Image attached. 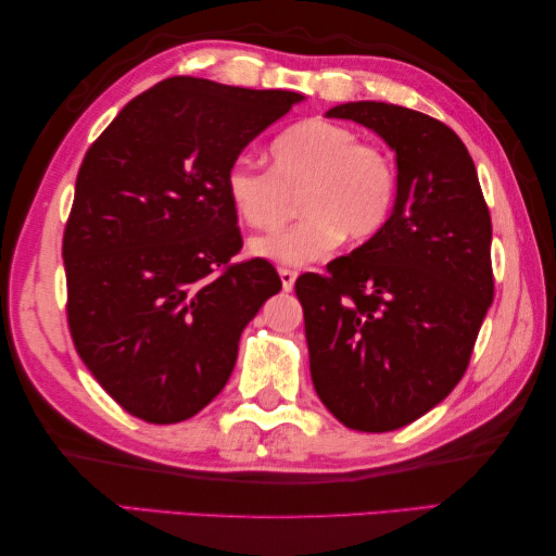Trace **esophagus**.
Instances as JSON below:
<instances>
[{
	"mask_svg": "<svg viewBox=\"0 0 556 556\" xmlns=\"http://www.w3.org/2000/svg\"><path fill=\"white\" fill-rule=\"evenodd\" d=\"M278 276H280V283H283V290H293L295 278H298V273L293 268H278Z\"/></svg>",
	"mask_w": 556,
	"mask_h": 556,
	"instance_id": "1",
	"label": "esophagus"
}]
</instances>
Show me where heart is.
Here are the masks:
<instances>
[{"mask_svg":"<svg viewBox=\"0 0 556 556\" xmlns=\"http://www.w3.org/2000/svg\"><path fill=\"white\" fill-rule=\"evenodd\" d=\"M270 169L236 160L226 169V197L251 229L270 231L295 212L305 216L286 231L251 241V253L278 263H311L342 239L367 243L384 231L396 206L399 169L381 148L364 144L348 125L298 123L270 142Z\"/></svg>","mask_w":556,"mask_h":556,"instance_id":"obj_1","label":"heart"}]
</instances>
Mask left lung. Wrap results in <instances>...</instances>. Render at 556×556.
<instances>
[{
	"instance_id": "8db88e82",
	"label": "left lung",
	"mask_w": 556,
	"mask_h": 556,
	"mask_svg": "<svg viewBox=\"0 0 556 556\" xmlns=\"http://www.w3.org/2000/svg\"><path fill=\"white\" fill-rule=\"evenodd\" d=\"M327 117L375 130L396 152L399 194L377 239L303 273L311 375L348 429L384 433L441 404L466 375L495 283L493 224L466 144L402 105L342 103Z\"/></svg>"
}]
</instances>
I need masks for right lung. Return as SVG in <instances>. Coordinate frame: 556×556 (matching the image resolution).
I'll use <instances>...</instances> for the list:
<instances>
[{"label": "right lung", "instance_id": "obj_1", "mask_svg": "<svg viewBox=\"0 0 556 556\" xmlns=\"http://www.w3.org/2000/svg\"><path fill=\"white\" fill-rule=\"evenodd\" d=\"M303 96L177 76L90 144L63 231L68 330L127 414L177 424L229 381L239 338L280 290L243 239L224 177Z\"/></svg>", "mask_w": 556, "mask_h": 556}]
</instances>
